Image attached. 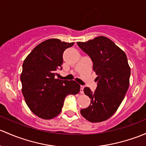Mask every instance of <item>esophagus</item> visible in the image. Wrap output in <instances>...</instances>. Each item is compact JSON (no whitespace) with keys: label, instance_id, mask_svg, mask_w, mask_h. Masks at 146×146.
Listing matches in <instances>:
<instances>
[{"label":"esophagus","instance_id":"34e87169","mask_svg":"<svg viewBox=\"0 0 146 146\" xmlns=\"http://www.w3.org/2000/svg\"><path fill=\"white\" fill-rule=\"evenodd\" d=\"M80 92L81 94L84 93V86L83 85L80 86Z\"/></svg>","mask_w":146,"mask_h":146}]
</instances>
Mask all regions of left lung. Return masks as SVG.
I'll list each match as a JSON object with an SVG mask.
<instances>
[{
  "label": "left lung",
  "mask_w": 146,
  "mask_h": 146,
  "mask_svg": "<svg viewBox=\"0 0 146 146\" xmlns=\"http://www.w3.org/2000/svg\"><path fill=\"white\" fill-rule=\"evenodd\" d=\"M80 48L90 56L96 72L97 87L84 92L91 99L80 113L91 122H100L116 112L128 90L131 70L125 53L111 40L99 36L87 42H78Z\"/></svg>",
  "instance_id": "8db88e82"
}]
</instances>
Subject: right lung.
I'll return each instance as SVG.
<instances>
[{"instance_id":"1","label":"right lung","mask_w":146,"mask_h":146,"mask_svg":"<svg viewBox=\"0 0 146 146\" xmlns=\"http://www.w3.org/2000/svg\"><path fill=\"white\" fill-rule=\"evenodd\" d=\"M74 42L49 39L37 45L22 65V94L30 110L39 117L52 119L61 113L66 96L75 95L80 85L74 80L56 79L62 69L63 53Z\"/></svg>"}]
</instances>
